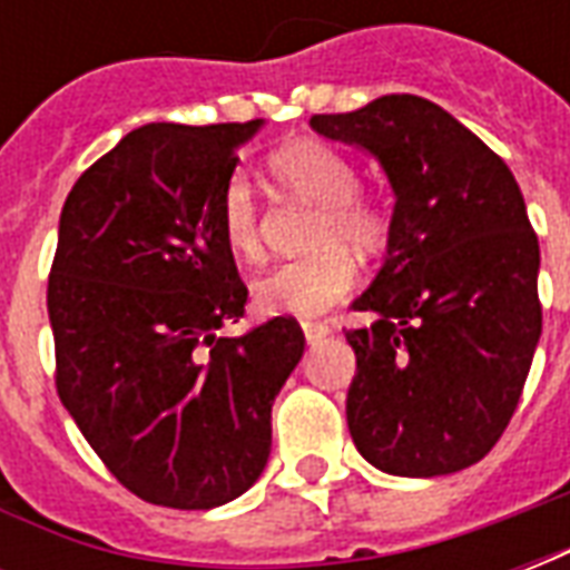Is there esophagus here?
I'll return each instance as SVG.
<instances>
[{
    "instance_id": "esophagus-1",
    "label": "esophagus",
    "mask_w": 570,
    "mask_h": 570,
    "mask_svg": "<svg viewBox=\"0 0 570 570\" xmlns=\"http://www.w3.org/2000/svg\"><path fill=\"white\" fill-rule=\"evenodd\" d=\"M302 333H305V342L314 345V342H321L330 335V326L326 323H317V321H302Z\"/></svg>"
}]
</instances>
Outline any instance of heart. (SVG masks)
Instances as JSON below:
<instances>
[{
  "label": "heart",
  "instance_id": "obj_1",
  "mask_svg": "<svg viewBox=\"0 0 570 570\" xmlns=\"http://www.w3.org/2000/svg\"><path fill=\"white\" fill-rule=\"evenodd\" d=\"M268 170L289 195L321 204L311 228V256L281 262L253 286L256 308L265 314L314 317L354 289L360 265L351 254L379 253L391 237V210L375 191L357 186V164L323 140H298L268 158ZM225 247L240 262H259L265 253L259 204L244 176H232L216 204ZM347 246L352 248L346 249Z\"/></svg>",
  "mask_w": 570,
  "mask_h": 570
}]
</instances>
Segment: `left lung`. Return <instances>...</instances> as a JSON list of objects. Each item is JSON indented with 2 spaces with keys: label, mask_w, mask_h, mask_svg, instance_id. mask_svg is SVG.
<instances>
[{
  "label": "left lung",
  "mask_w": 570,
  "mask_h": 570,
  "mask_svg": "<svg viewBox=\"0 0 570 570\" xmlns=\"http://www.w3.org/2000/svg\"><path fill=\"white\" fill-rule=\"evenodd\" d=\"M382 161L396 195L387 259L354 302L347 430L394 476H445L501 440L538 347V235L501 155L415 94L314 116Z\"/></svg>",
  "instance_id": "8db88e82"
}]
</instances>
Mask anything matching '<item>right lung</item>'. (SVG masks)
I'll return each mask as SVG.
<instances>
[{"label": "right lung", "instance_id": "right-lung-1", "mask_svg": "<svg viewBox=\"0 0 570 570\" xmlns=\"http://www.w3.org/2000/svg\"><path fill=\"white\" fill-rule=\"evenodd\" d=\"M259 118L142 125L79 176L48 274L60 403L106 470L146 503L210 510L259 479L272 403L305 335L244 317L219 191Z\"/></svg>", "mask_w": 570, "mask_h": 570}]
</instances>
